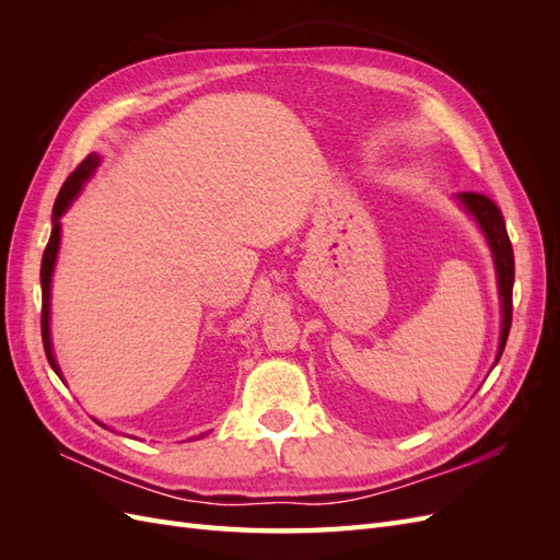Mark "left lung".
Instances as JSON below:
<instances>
[{
	"label": "left lung",
	"mask_w": 560,
	"mask_h": 560,
	"mask_svg": "<svg viewBox=\"0 0 560 560\" xmlns=\"http://www.w3.org/2000/svg\"><path fill=\"white\" fill-rule=\"evenodd\" d=\"M460 198L463 206L474 214L479 226L483 229L486 238L490 243V249H493L495 257V268H498V282H500V299H502V336H500V352L498 360L502 358V350L506 346V336H510L512 329V287H514V249H512V241L506 235V226H504V217L500 212V208L495 206L493 200L483 194H474V191H465L457 196Z\"/></svg>",
	"instance_id": "1"
}]
</instances>
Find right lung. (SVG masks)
<instances>
[{
  "instance_id": "right-lung-1",
  "label": "right lung",
  "mask_w": 560,
  "mask_h": 560,
  "mask_svg": "<svg viewBox=\"0 0 560 560\" xmlns=\"http://www.w3.org/2000/svg\"><path fill=\"white\" fill-rule=\"evenodd\" d=\"M100 163V159L95 154L83 159L77 171L65 179L62 189L56 198V206H54V231H50V238L48 245L44 249V257H42V341H44V350H46V358L48 364L54 366L56 374L60 376V369L56 364L54 358V350H50V334H48V311H50V276H54V266H56V257H58V247H60V222L58 219L62 217V212L70 208V202L74 200V196L79 194L81 184L91 177V173L95 171ZM62 378V376H60Z\"/></svg>"
}]
</instances>
